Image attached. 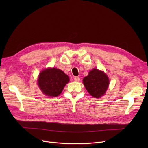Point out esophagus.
<instances>
[{
    "instance_id": "34e87169",
    "label": "esophagus",
    "mask_w": 148,
    "mask_h": 148,
    "mask_svg": "<svg viewBox=\"0 0 148 148\" xmlns=\"http://www.w3.org/2000/svg\"><path fill=\"white\" fill-rule=\"evenodd\" d=\"M74 80H75V82H79L80 78H79V77H75L74 78Z\"/></svg>"
}]
</instances>
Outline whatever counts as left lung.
Returning <instances> with one entry per match:
<instances>
[{"label":"left lung","mask_w":148,"mask_h":148,"mask_svg":"<svg viewBox=\"0 0 148 148\" xmlns=\"http://www.w3.org/2000/svg\"><path fill=\"white\" fill-rule=\"evenodd\" d=\"M83 84L87 91L96 98L104 96L108 89L109 79L103 71L93 69L83 79Z\"/></svg>","instance_id":"left-lung-1"}]
</instances>
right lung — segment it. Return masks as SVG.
I'll return each instance as SVG.
<instances>
[{
  "label": "right lung",
  "instance_id": "1",
  "mask_svg": "<svg viewBox=\"0 0 148 148\" xmlns=\"http://www.w3.org/2000/svg\"><path fill=\"white\" fill-rule=\"evenodd\" d=\"M69 81V76L63 71L56 68H48L40 72L38 84L44 95L57 97L62 92Z\"/></svg>",
  "mask_w": 148,
  "mask_h": 148
}]
</instances>
